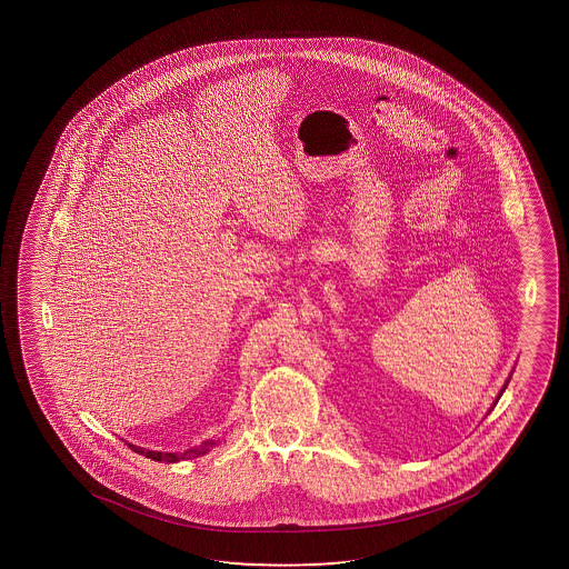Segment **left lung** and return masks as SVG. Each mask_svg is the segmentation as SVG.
I'll return each instance as SVG.
<instances>
[{
    "instance_id": "8db88e82",
    "label": "left lung",
    "mask_w": 569,
    "mask_h": 569,
    "mask_svg": "<svg viewBox=\"0 0 569 569\" xmlns=\"http://www.w3.org/2000/svg\"><path fill=\"white\" fill-rule=\"evenodd\" d=\"M509 379H511V377H507L506 385H503V387H501V390H499L498 398H496V402H493V405H491V408H490V410H488V413H490L491 410H493V406L498 405L499 398H501V395H503V392H506L507 385H509Z\"/></svg>"
}]
</instances>
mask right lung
<instances>
[{"label": "right lung", "instance_id": "add662e5", "mask_svg": "<svg viewBox=\"0 0 569 569\" xmlns=\"http://www.w3.org/2000/svg\"><path fill=\"white\" fill-rule=\"evenodd\" d=\"M219 441L216 439H208V441H203L202 445H198V447H192V449H187L184 452H161V451H149V449H143V447H138V445L126 443L128 447H132V451L138 452V455H143V457H148V459L157 460V462H179V460L187 459H196V457H202L206 452H210Z\"/></svg>", "mask_w": 569, "mask_h": 569}]
</instances>
